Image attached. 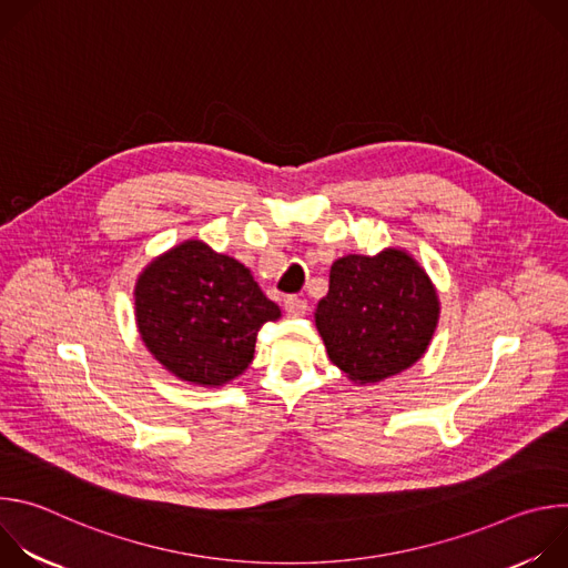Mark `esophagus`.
Returning a JSON list of instances; mask_svg holds the SVG:
<instances>
[{"mask_svg":"<svg viewBox=\"0 0 568 568\" xmlns=\"http://www.w3.org/2000/svg\"><path fill=\"white\" fill-rule=\"evenodd\" d=\"M307 310V301L303 296H287L285 298V312L290 316H303Z\"/></svg>","mask_w":568,"mask_h":568,"instance_id":"obj_1","label":"esophagus"}]
</instances>
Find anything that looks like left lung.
<instances>
[{
    "label": "left lung",
    "mask_w": 568,
    "mask_h": 568,
    "mask_svg": "<svg viewBox=\"0 0 568 568\" xmlns=\"http://www.w3.org/2000/svg\"><path fill=\"white\" fill-rule=\"evenodd\" d=\"M438 321V296L425 270L404 252L351 254L331 267L316 328L333 364L373 384L416 364Z\"/></svg>",
    "instance_id": "obj_1"
}]
</instances>
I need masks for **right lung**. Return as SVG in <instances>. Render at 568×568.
I'll list each match as a JSON object with an SVG mask.
<instances>
[{"label":"right lung","instance_id":"obj_1","mask_svg":"<svg viewBox=\"0 0 568 568\" xmlns=\"http://www.w3.org/2000/svg\"><path fill=\"white\" fill-rule=\"evenodd\" d=\"M134 307L150 353L180 379L220 386L254 359L263 323L281 316L252 272L189 240L139 276Z\"/></svg>","mask_w":568,"mask_h":568}]
</instances>
